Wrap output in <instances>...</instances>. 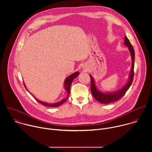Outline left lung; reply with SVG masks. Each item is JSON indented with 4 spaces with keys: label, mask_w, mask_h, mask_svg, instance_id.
I'll list each match as a JSON object with an SVG mask.
<instances>
[{
    "label": "left lung",
    "mask_w": 152,
    "mask_h": 152,
    "mask_svg": "<svg viewBox=\"0 0 152 152\" xmlns=\"http://www.w3.org/2000/svg\"><path fill=\"white\" fill-rule=\"evenodd\" d=\"M124 45L128 48V50L131 56L132 59V66L131 69L130 70V73L129 75L128 80L127 82L122 86V87L115 91L112 92H102L100 91L96 85V82L92 76L90 74L91 78V91L93 97L100 103L107 104L112 102H116L120 99L126 93V92L129 90V87L132 83L134 79V60H135V52L132 45L130 42L129 39L125 36Z\"/></svg>",
    "instance_id": "1"
}]
</instances>
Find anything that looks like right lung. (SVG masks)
I'll list each match as a JSON object with an SVG mask.
<instances>
[{
    "label": "right lung",
    "mask_w": 152,
    "mask_h": 152,
    "mask_svg": "<svg viewBox=\"0 0 152 152\" xmlns=\"http://www.w3.org/2000/svg\"><path fill=\"white\" fill-rule=\"evenodd\" d=\"M79 75V72H76L73 73H72V75H70V76H67L66 77V79H65L64 80V89L65 90H66V91L67 92V97L66 98H64L63 99H62L61 101L59 102H56V103H48V102H42L38 99H37L33 94V96L35 97V100L39 102V103L43 104L44 106H49V107H58L61 104H62L65 102H66L69 97V94H70V86H71V84L73 82V80L75 79V78H76L78 75ZM24 85H25V87L26 88V89L28 91H29V90L27 89L26 86L25 85V84L24 83Z\"/></svg>",
    "instance_id": "add662e5"
}]
</instances>
